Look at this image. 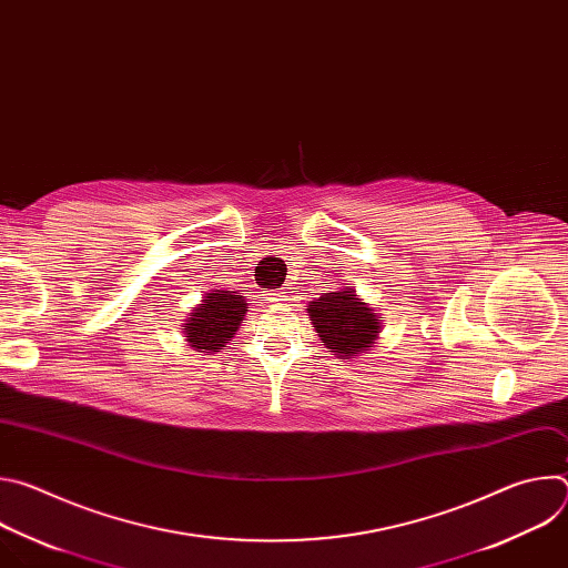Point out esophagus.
I'll return each mask as SVG.
<instances>
[{
  "mask_svg": "<svg viewBox=\"0 0 568 568\" xmlns=\"http://www.w3.org/2000/svg\"><path fill=\"white\" fill-rule=\"evenodd\" d=\"M272 301H278V303H281V301H287V292H283V290L274 292V294H272Z\"/></svg>",
  "mask_w": 568,
  "mask_h": 568,
  "instance_id": "obj_1",
  "label": "esophagus"
}]
</instances>
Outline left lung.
Masks as SVG:
<instances>
[{
  "label": "left lung",
  "instance_id": "left-lung-1",
  "mask_svg": "<svg viewBox=\"0 0 568 568\" xmlns=\"http://www.w3.org/2000/svg\"><path fill=\"white\" fill-rule=\"evenodd\" d=\"M312 328L318 333L323 346L331 348L339 359L357 357L371 351L379 331L382 318L371 310L351 287L321 294L307 305Z\"/></svg>",
  "mask_w": 568,
  "mask_h": 568
}]
</instances>
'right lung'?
<instances>
[{
    "instance_id": "right-lung-1",
    "label": "right lung",
    "mask_w": 568,
    "mask_h": 568,
    "mask_svg": "<svg viewBox=\"0 0 568 568\" xmlns=\"http://www.w3.org/2000/svg\"><path fill=\"white\" fill-rule=\"evenodd\" d=\"M247 314L245 296L229 290H211L182 326L189 346L197 353H220L237 333Z\"/></svg>"
}]
</instances>
